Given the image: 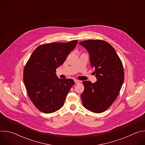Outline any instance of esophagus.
<instances>
[{
  "label": "esophagus",
  "mask_w": 145,
  "mask_h": 145,
  "mask_svg": "<svg viewBox=\"0 0 145 145\" xmlns=\"http://www.w3.org/2000/svg\"><path fill=\"white\" fill-rule=\"evenodd\" d=\"M74 82H75L76 84H78V83H80V81H79L78 80H74Z\"/></svg>",
  "instance_id": "1"
}]
</instances>
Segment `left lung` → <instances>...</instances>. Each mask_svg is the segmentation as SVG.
Returning <instances> with one entry per match:
<instances>
[{
  "instance_id": "8db88e82",
  "label": "left lung",
  "mask_w": 145,
  "mask_h": 145,
  "mask_svg": "<svg viewBox=\"0 0 145 145\" xmlns=\"http://www.w3.org/2000/svg\"><path fill=\"white\" fill-rule=\"evenodd\" d=\"M79 44L88 50L97 78L94 83L82 82V105L91 112L101 113L112 105L119 95L125 78L123 64L114 48L106 41L91 39Z\"/></svg>"
}]
</instances>
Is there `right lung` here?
Returning a JSON list of instances; mask_svg holds the SVG:
<instances>
[{"instance_id": "1", "label": "right lung", "mask_w": 145, "mask_h": 145, "mask_svg": "<svg viewBox=\"0 0 145 145\" xmlns=\"http://www.w3.org/2000/svg\"><path fill=\"white\" fill-rule=\"evenodd\" d=\"M77 42L74 40L41 45L27 61L24 81L30 99L40 111L52 113L63 106L74 82L72 79L58 78L56 69L64 63Z\"/></svg>"}]
</instances>
